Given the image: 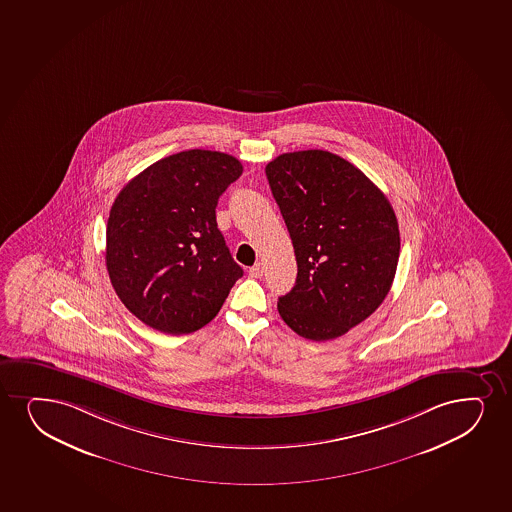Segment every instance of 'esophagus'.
<instances>
[{
  "label": "esophagus",
  "mask_w": 512,
  "mask_h": 512,
  "mask_svg": "<svg viewBox=\"0 0 512 512\" xmlns=\"http://www.w3.org/2000/svg\"><path fill=\"white\" fill-rule=\"evenodd\" d=\"M262 274H264V267H262V264H260V262H257V264L252 265V267H250V271H248V276L255 277V279H259V277H262Z\"/></svg>",
  "instance_id": "obj_1"
}]
</instances>
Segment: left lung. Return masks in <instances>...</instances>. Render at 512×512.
<instances>
[{
  "label": "left lung",
  "mask_w": 512,
  "mask_h": 512,
  "mask_svg": "<svg viewBox=\"0 0 512 512\" xmlns=\"http://www.w3.org/2000/svg\"><path fill=\"white\" fill-rule=\"evenodd\" d=\"M265 175L298 264L279 315L305 339L343 336L380 307L396 276L401 241L392 205L332 152L281 154Z\"/></svg>",
  "instance_id": "8db88e82"
}]
</instances>
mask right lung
Listing matches in <instances>:
<instances>
[{"instance_id": "obj_1", "label": "right lung", "mask_w": 512, "mask_h": 512, "mask_svg": "<svg viewBox=\"0 0 512 512\" xmlns=\"http://www.w3.org/2000/svg\"><path fill=\"white\" fill-rule=\"evenodd\" d=\"M243 166L224 152H178L128 181L109 211L106 267L116 295L156 331L209 324L243 276L217 229V200Z\"/></svg>"}]
</instances>
